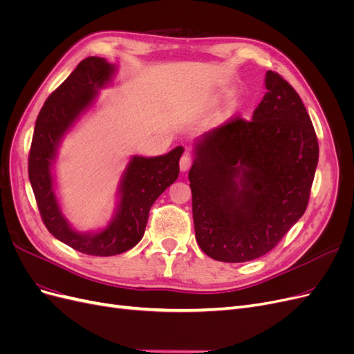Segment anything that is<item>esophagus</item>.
<instances>
[{
	"mask_svg": "<svg viewBox=\"0 0 354 354\" xmlns=\"http://www.w3.org/2000/svg\"><path fill=\"white\" fill-rule=\"evenodd\" d=\"M192 162H194V160H192L189 155H183L180 158V169L183 171V173H186V171L192 167Z\"/></svg>",
	"mask_w": 354,
	"mask_h": 354,
	"instance_id": "1",
	"label": "esophagus"
}]
</instances>
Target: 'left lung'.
<instances>
[{"mask_svg":"<svg viewBox=\"0 0 354 354\" xmlns=\"http://www.w3.org/2000/svg\"><path fill=\"white\" fill-rule=\"evenodd\" d=\"M266 88L251 121L233 118L195 146V236L217 261H251L272 251L308 205L319 159L315 127L279 73L267 71Z\"/></svg>","mask_w":354,"mask_h":354,"instance_id":"left-lung-1","label":"left lung"}]
</instances>
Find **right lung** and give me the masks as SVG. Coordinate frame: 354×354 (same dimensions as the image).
Listing matches in <instances>:
<instances>
[{
	"mask_svg": "<svg viewBox=\"0 0 354 354\" xmlns=\"http://www.w3.org/2000/svg\"><path fill=\"white\" fill-rule=\"evenodd\" d=\"M113 66L102 57H87L42 106L32 136L28 173L42 223L56 239L87 255L111 257L131 250L145 234L149 211L178 177L183 147L155 158L134 156L122 177L120 209L108 227L87 234L72 230L62 216L53 190L51 162L62 136L91 104L97 88L111 81Z\"/></svg>",
	"mask_w": 354,
	"mask_h": 354,
	"instance_id": "right-lung-1",
	"label": "right lung"
}]
</instances>
